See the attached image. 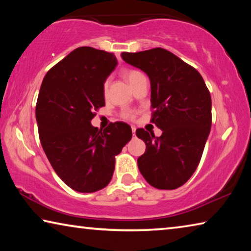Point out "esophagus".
<instances>
[{
  "label": "esophagus",
  "mask_w": 251,
  "mask_h": 251,
  "mask_svg": "<svg viewBox=\"0 0 251 251\" xmlns=\"http://www.w3.org/2000/svg\"><path fill=\"white\" fill-rule=\"evenodd\" d=\"M131 130H133V135L135 136V133H136V128H135V127H131Z\"/></svg>",
  "instance_id": "1"
}]
</instances>
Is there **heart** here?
<instances>
[{
    "instance_id": "b5f03b06",
    "label": "heart",
    "mask_w": 251,
    "mask_h": 251,
    "mask_svg": "<svg viewBox=\"0 0 251 251\" xmlns=\"http://www.w3.org/2000/svg\"><path fill=\"white\" fill-rule=\"evenodd\" d=\"M124 76L127 82L129 83L130 86H133V85L137 82V80L139 78L144 77L143 73H141L139 71H136V70H127L124 72ZM107 87H108V82H105L104 84V92L107 91ZM123 117L125 118H131L133 117V114H131L130 112H124L123 113Z\"/></svg>"
}]
</instances>
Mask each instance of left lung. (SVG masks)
<instances>
[{"instance_id": "obj_1", "label": "left lung", "mask_w": 251, "mask_h": 251, "mask_svg": "<svg viewBox=\"0 0 251 251\" xmlns=\"http://www.w3.org/2000/svg\"><path fill=\"white\" fill-rule=\"evenodd\" d=\"M126 63L151 80V123L160 137L136 130L146 144L137 164L143 177L158 189H176L196 171L211 127V97L197 70L167 50L122 53Z\"/></svg>"}]
</instances>
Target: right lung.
Wrapping results in <instances>:
<instances>
[{"label":"right lung","mask_w":251,"mask_h":251,"mask_svg":"<svg viewBox=\"0 0 251 251\" xmlns=\"http://www.w3.org/2000/svg\"><path fill=\"white\" fill-rule=\"evenodd\" d=\"M117 65L113 53L82 46L54 65L42 82L36 122L44 152L58 177L78 193H94L112 179L115 156L130 141L123 122L91 124L103 107L104 83Z\"/></svg>","instance_id":"right-lung-1"}]
</instances>
